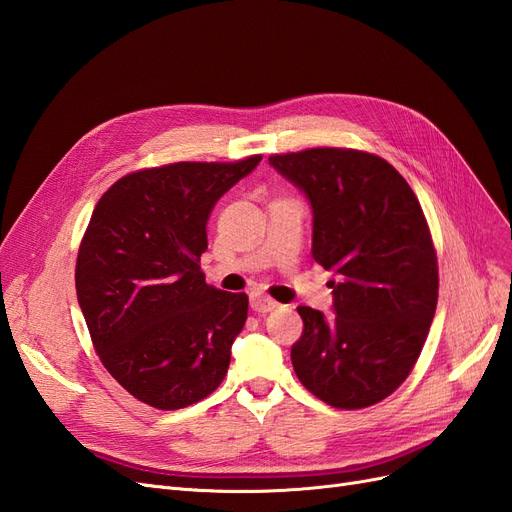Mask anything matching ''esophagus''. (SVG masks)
I'll return each mask as SVG.
<instances>
[{"label": "esophagus", "mask_w": 512, "mask_h": 512, "mask_svg": "<svg viewBox=\"0 0 512 512\" xmlns=\"http://www.w3.org/2000/svg\"><path fill=\"white\" fill-rule=\"evenodd\" d=\"M250 305H252V309L254 312H258V314H267V312H273V309H277V301H273L271 297H267V294H262V292H254L252 297H250Z\"/></svg>", "instance_id": "34e87169"}]
</instances>
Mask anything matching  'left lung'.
I'll return each mask as SVG.
<instances>
[{
    "label": "left lung",
    "mask_w": 512,
    "mask_h": 512,
    "mask_svg": "<svg viewBox=\"0 0 512 512\" xmlns=\"http://www.w3.org/2000/svg\"><path fill=\"white\" fill-rule=\"evenodd\" d=\"M269 164L307 196L312 256L337 275L333 318L297 307L303 335L292 367L324 404L374 406L408 378L436 314L438 260L423 209L374 153L318 147Z\"/></svg>",
    "instance_id": "1"
}]
</instances>
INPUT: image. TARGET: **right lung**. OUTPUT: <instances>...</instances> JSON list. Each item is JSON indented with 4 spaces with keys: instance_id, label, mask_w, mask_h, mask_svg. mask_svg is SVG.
I'll return each instance as SVG.
<instances>
[{
    "instance_id": "1",
    "label": "right lung",
    "mask_w": 512,
    "mask_h": 512,
    "mask_svg": "<svg viewBox=\"0 0 512 512\" xmlns=\"http://www.w3.org/2000/svg\"><path fill=\"white\" fill-rule=\"evenodd\" d=\"M260 160L138 170L115 181L91 213L76 299L102 365L147 406H192L226 376L247 294L209 286L200 254L213 205Z\"/></svg>"
}]
</instances>
